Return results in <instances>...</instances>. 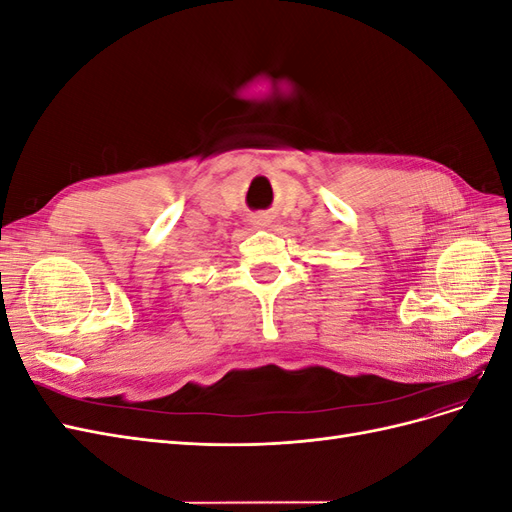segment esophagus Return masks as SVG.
I'll use <instances>...</instances> for the list:
<instances>
[{
	"label": "esophagus",
	"mask_w": 512,
	"mask_h": 512,
	"mask_svg": "<svg viewBox=\"0 0 512 512\" xmlns=\"http://www.w3.org/2000/svg\"><path fill=\"white\" fill-rule=\"evenodd\" d=\"M256 224H258V226H267V222H262V220H258Z\"/></svg>",
	"instance_id": "esophagus-1"
}]
</instances>
